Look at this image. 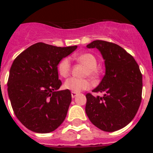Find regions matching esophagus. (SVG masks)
I'll return each instance as SVG.
<instances>
[{
  "instance_id": "esophagus-1",
  "label": "esophagus",
  "mask_w": 153,
  "mask_h": 153,
  "mask_svg": "<svg viewBox=\"0 0 153 153\" xmlns=\"http://www.w3.org/2000/svg\"><path fill=\"white\" fill-rule=\"evenodd\" d=\"M77 96V93H76V92H71V97H72V98H74V97H76Z\"/></svg>"
}]
</instances>
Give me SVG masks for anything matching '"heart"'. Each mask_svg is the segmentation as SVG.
<instances>
[{"instance_id": "obj_1", "label": "heart", "mask_w": 153, "mask_h": 153, "mask_svg": "<svg viewBox=\"0 0 153 153\" xmlns=\"http://www.w3.org/2000/svg\"><path fill=\"white\" fill-rule=\"evenodd\" d=\"M76 60L87 67L86 74L91 76L95 75L97 73L96 67L97 66V60L94 55L90 53H86L76 56ZM70 70H71V64L70 60L68 58H64L58 64V72L63 77H67L70 75ZM64 87L67 90L78 93L90 88V83L87 79L71 77L65 81Z\"/></svg>"}]
</instances>
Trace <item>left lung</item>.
<instances>
[{"mask_svg":"<svg viewBox=\"0 0 153 153\" xmlns=\"http://www.w3.org/2000/svg\"><path fill=\"white\" fill-rule=\"evenodd\" d=\"M102 55L106 72L93 92L103 97L86 95V113L90 122L105 132H114L128 125L142 100L143 76L135 59L123 48L110 42L94 40L86 46Z\"/></svg>","mask_w":153,"mask_h":153,"instance_id":"1","label":"left lung"}]
</instances>
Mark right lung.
Returning <instances> with one entry per match:
<instances>
[{
  "instance_id": "1",
  "label": "right lung",
  "mask_w": 153,
  "mask_h": 153,
  "mask_svg": "<svg viewBox=\"0 0 153 153\" xmlns=\"http://www.w3.org/2000/svg\"><path fill=\"white\" fill-rule=\"evenodd\" d=\"M76 48L36 43L13 60L8 96L17 118L30 130L48 133L64 121L72 97L69 90L58 91L57 65Z\"/></svg>"
}]
</instances>
